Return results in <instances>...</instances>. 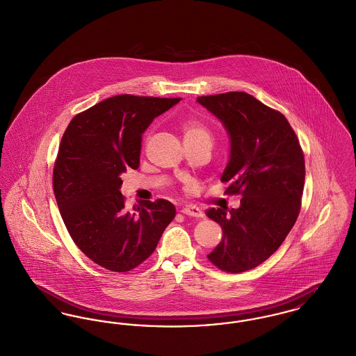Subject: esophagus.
Wrapping results in <instances>:
<instances>
[{"label": "esophagus", "mask_w": 356, "mask_h": 356, "mask_svg": "<svg viewBox=\"0 0 356 356\" xmlns=\"http://www.w3.org/2000/svg\"><path fill=\"white\" fill-rule=\"evenodd\" d=\"M181 212L185 214V216L195 217V218H201V217H204V213L201 212V209H200V208H197V207H193V205H189V207L182 208V211H181Z\"/></svg>", "instance_id": "esophagus-1"}]
</instances>
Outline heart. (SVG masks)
Wrapping results in <instances>:
<instances>
[{
  "instance_id": "obj_1",
  "label": "heart",
  "mask_w": 356,
  "mask_h": 356,
  "mask_svg": "<svg viewBox=\"0 0 356 356\" xmlns=\"http://www.w3.org/2000/svg\"><path fill=\"white\" fill-rule=\"evenodd\" d=\"M185 142H207L212 144L213 136L211 129L198 120H188L182 124Z\"/></svg>"
}]
</instances>
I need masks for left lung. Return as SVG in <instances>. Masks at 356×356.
Returning a JSON list of instances; mask_svg holds the SVG:
<instances>
[{"instance_id": "left-lung-1", "label": "left lung", "mask_w": 356, "mask_h": 356, "mask_svg": "<svg viewBox=\"0 0 356 356\" xmlns=\"http://www.w3.org/2000/svg\"><path fill=\"white\" fill-rule=\"evenodd\" d=\"M205 106L231 139L221 182L241 194L237 209H209L222 240L208 259L222 271L243 273L268 259L284 243L301 209L304 152L284 115L244 92L202 95Z\"/></svg>"}]
</instances>
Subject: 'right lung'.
<instances>
[{"label":"right lung","instance_id":"obj_1","mask_svg":"<svg viewBox=\"0 0 356 356\" xmlns=\"http://www.w3.org/2000/svg\"><path fill=\"white\" fill-rule=\"evenodd\" d=\"M181 98L121 95L78 113L60 140L52 185L76 247L98 266L125 273L156 248L175 207L163 198L124 208L121 175L140 163L142 135Z\"/></svg>","mask_w":356,"mask_h":356}]
</instances>
